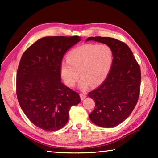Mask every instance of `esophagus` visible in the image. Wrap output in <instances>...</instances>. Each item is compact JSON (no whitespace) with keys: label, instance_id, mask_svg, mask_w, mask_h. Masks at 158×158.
<instances>
[{"label":"esophagus","instance_id":"esophagus-1","mask_svg":"<svg viewBox=\"0 0 158 158\" xmlns=\"http://www.w3.org/2000/svg\"><path fill=\"white\" fill-rule=\"evenodd\" d=\"M86 95H87V93H80V97H81V100H84V99L86 98Z\"/></svg>","mask_w":158,"mask_h":158}]
</instances>
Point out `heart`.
Returning <instances> with one entry per match:
<instances>
[{
  "label": "heart",
  "instance_id": "obj_1",
  "mask_svg": "<svg viewBox=\"0 0 158 158\" xmlns=\"http://www.w3.org/2000/svg\"><path fill=\"white\" fill-rule=\"evenodd\" d=\"M114 53L107 44H85L74 48L60 65V74L69 87L75 85L80 75L79 87L86 89L91 84L97 86L105 81L110 72Z\"/></svg>",
  "mask_w": 158,
  "mask_h": 158
}]
</instances>
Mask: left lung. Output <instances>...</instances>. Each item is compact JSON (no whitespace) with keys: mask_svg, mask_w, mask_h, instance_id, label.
Here are the masks:
<instances>
[{"mask_svg":"<svg viewBox=\"0 0 158 158\" xmlns=\"http://www.w3.org/2000/svg\"><path fill=\"white\" fill-rule=\"evenodd\" d=\"M109 45L114 53L110 73L105 81L89 96L95 102L89 114L93 123L113 127L123 122L137 105L140 93L141 69L130 47L118 40L106 37H89L86 40Z\"/></svg>","mask_w":158,"mask_h":158,"instance_id":"1","label":"left lung"}]
</instances>
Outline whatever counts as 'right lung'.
<instances>
[{"label":"right lung","instance_id":"add662e5","mask_svg":"<svg viewBox=\"0 0 158 158\" xmlns=\"http://www.w3.org/2000/svg\"><path fill=\"white\" fill-rule=\"evenodd\" d=\"M79 36H49L31 45L21 58L16 90L20 106L31 123L46 131H56L68 121L71 106L81 102L78 93L60 79V65Z\"/></svg>","mask_w":158,"mask_h":158}]
</instances>
